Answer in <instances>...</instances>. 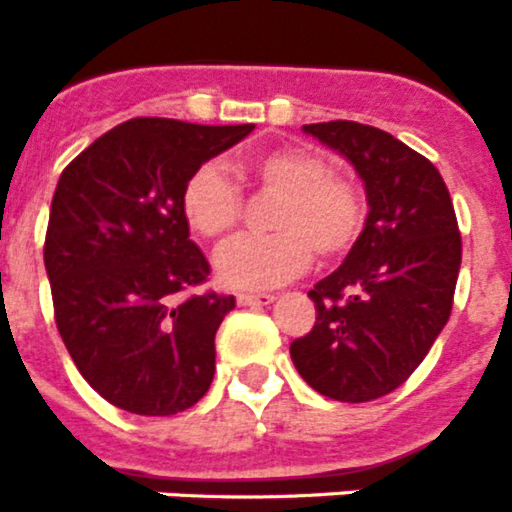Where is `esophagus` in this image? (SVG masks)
<instances>
[{
    "mask_svg": "<svg viewBox=\"0 0 512 512\" xmlns=\"http://www.w3.org/2000/svg\"><path fill=\"white\" fill-rule=\"evenodd\" d=\"M269 302H274V295H271V292H241V295H238V305L243 307L269 305Z\"/></svg>",
    "mask_w": 512,
    "mask_h": 512,
    "instance_id": "1",
    "label": "esophagus"
}]
</instances>
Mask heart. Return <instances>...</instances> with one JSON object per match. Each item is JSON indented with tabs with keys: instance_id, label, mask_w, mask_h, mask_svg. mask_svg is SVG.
I'll return each mask as SVG.
<instances>
[{
	"instance_id": "heart-1",
	"label": "heart",
	"mask_w": 512,
	"mask_h": 512,
	"mask_svg": "<svg viewBox=\"0 0 512 512\" xmlns=\"http://www.w3.org/2000/svg\"><path fill=\"white\" fill-rule=\"evenodd\" d=\"M264 192L277 194L269 235H241L215 256L220 282L238 289L277 287L297 277L315 256L338 259L354 248L366 225L364 192L351 179L330 174L318 153L282 146L253 156L246 164ZM187 228L215 241L241 217V192L215 164L187 176L179 197Z\"/></svg>"
}]
</instances>
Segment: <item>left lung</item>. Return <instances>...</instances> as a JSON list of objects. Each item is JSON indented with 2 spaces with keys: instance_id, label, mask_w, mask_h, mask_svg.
<instances>
[{
  "instance_id": "8db88e82",
  "label": "left lung",
  "mask_w": 512,
  "mask_h": 512,
  "mask_svg": "<svg viewBox=\"0 0 512 512\" xmlns=\"http://www.w3.org/2000/svg\"><path fill=\"white\" fill-rule=\"evenodd\" d=\"M354 164L369 202L359 241L307 292L315 325L289 354L330 400L390 395L449 323L461 266L451 194L436 166L395 135L351 120L302 125Z\"/></svg>"
}]
</instances>
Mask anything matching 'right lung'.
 Wrapping results in <instances>:
<instances>
[{"label": "right lung", "instance_id": "add662e5", "mask_svg": "<svg viewBox=\"0 0 512 512\" xmlns=\"http://www.w3.org/2000/svg\"><path fill=\"white\" fill-rule=\"evenodd\" d=\"M253 125L135 117L63 169L45 233V271L63 343L115 408L176 415L210 390L215 333L233 295L179 292L207 282L179 197L187 176Z\"/></svg>", "mask_w": 512, "mask_h": 512}]
</instances>
